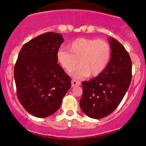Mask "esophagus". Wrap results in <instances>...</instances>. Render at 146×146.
Masks as SVG:
<instances>
[{
    "mask_svg": "<svg viewBox=\"0 0 146 146\" xmlns=\"http://www.w3.org/2000/svg\"><path fill=\"white\" fill-rule=\"evenodd\" d=\"M81 84L80 82L77 80H75V79H73L72 80V86H80Z\"/></svg>",
    "mask_w": 146,
    "mask_h": 146,
    "instance_id": "1",
    "label": "esophagus"
}]
</instances>
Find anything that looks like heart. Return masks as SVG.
I'll use <instances>...</instances> for the list:
<instances>
[{
	"label": "heart",
	"instance_id": "obj_1",
	"mask_svg": "<svg viewBox=\"0 0 146 146\" xmlns=\"http://www.w3.org/2000/svg\"><path fill=\"white\" fill-rule=\"evenodd\" d=\"M68 48H60L56 53L60 64L71 71L78 62L80 65L73 70L71 75L80 78L89 74L96 76L106 69L111 58V47L102 39L79 38L71 41Z\"/></svg>",
	"mask_w": 146,
	"mask_h": 146
}]
</instances>
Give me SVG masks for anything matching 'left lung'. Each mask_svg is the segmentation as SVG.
<instances>
[{
	"mask_svg": "<svg viewBox=\"0 0 146 146\" xmlns=\"http://www.w3.org/2000/svg\"><path fill=\"white\" fill-rule=\"evenodd\" d=\"M111 58L106 69L88 82H82V111L90 117L100 119L112 113L128 90L132 64L123 45L109 37Z\"/></svg>",
	"mask_w": 146,
	"mask_h": 146,
	"instance_id": "left-lung-1",
	"label": "left lung"
}]
</instances>
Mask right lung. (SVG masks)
Instances as JSON below:
<instances>
[{"instance_id":"add662e5","label":"right lung","mask_w":146,"mask_h":146,"mask_svg":"<svg viewBox=\"0 0 146 146\" xmlns=\"http://www.w3.org/2000/svg\"><path fill=\"white\" fill-rule=\"evenodd\" d=\"M64 42L60 34L46 33L28 42L19 54L14 71L17 96L34 116L46 117L60 107L71 79L57 64Z\"/></svg>"}]
</instances>
